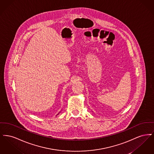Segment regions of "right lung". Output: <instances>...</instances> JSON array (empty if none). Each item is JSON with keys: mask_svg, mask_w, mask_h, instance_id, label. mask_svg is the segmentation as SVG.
Returning a JSON list of instances; mask_svg holds the SVG:
<instances>
[{"mask_svg": "<svg viewBox=\"0 0 154 154\" xmlns=\"http://www.w3.org/2000/svg\"><path fill=\"white\" fill-rule=\"evenodd\" d=\"M59 114V113H58V114H57V115H58Z\"/></svg>", "mask_w": 154, "mask_h": 154, "instance_id": "obj_1", "label": "right lung"}]
</instances>
